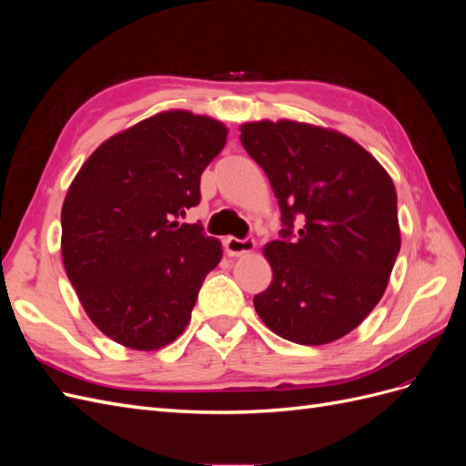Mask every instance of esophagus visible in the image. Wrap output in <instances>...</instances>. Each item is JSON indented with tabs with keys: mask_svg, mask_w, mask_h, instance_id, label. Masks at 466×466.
I'll return each mask as SVG.
<instances>
[{
	"mask_svg": "<svg viewBox=\"0 0 466 466\" xmlns=\"http://www.w3.org/2000/svg\"><path fill=\"white\" fill-rule=\"evenodd\" d=\"M255 238H237V237H228L225 238V250H228L229 257H243V255H248V252H252V248H255Z\"/></svg>",
	"mask_w": 466,
	"mask_h": 466,
	"instance_id": "esophagus-1",
	"label": "esophagus"
}]
</instances>
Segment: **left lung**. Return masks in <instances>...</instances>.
I'll list each match as a JSON object with an SVG mask.
<instances>
[{"label":"left lung","mask_w":466,"mask_h":466,"mask_svg":"<svg viewBox=\"0 0 466 466\" xmlns=\"http://www.w3.org/2000/svg\"><path fill=\"white\" fill-rule=\"evenodd\" d=\"M270 180L284 229L264 247L272 284L255 295L270 330L320 346L354 330L383 298L400 250L397 190L348 136L291 120L241 126Z\"/></svg>","instance_id":"8db88e82"}]
</instances>
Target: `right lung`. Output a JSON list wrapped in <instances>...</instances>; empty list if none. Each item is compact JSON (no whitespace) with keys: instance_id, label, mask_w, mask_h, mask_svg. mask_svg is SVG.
Instances as JSON below:
<instances>
[{"instance_id":"add662e5","label":"right lung","mask_w":466,"mask_h":466,"mask_svg":"<svg viewBox=\"0 0 466 466\" xmlns=\"http://www.w3.org/2000/svg\"><path fill=\"white\" fill-rule=\"evenodd\" d=\"M228 128L188 110L159 112L98 146L62 206L66 274L95 327L126 348L182 334L221 243L200 223V177Z\"/></svg>"}]
</instances>
